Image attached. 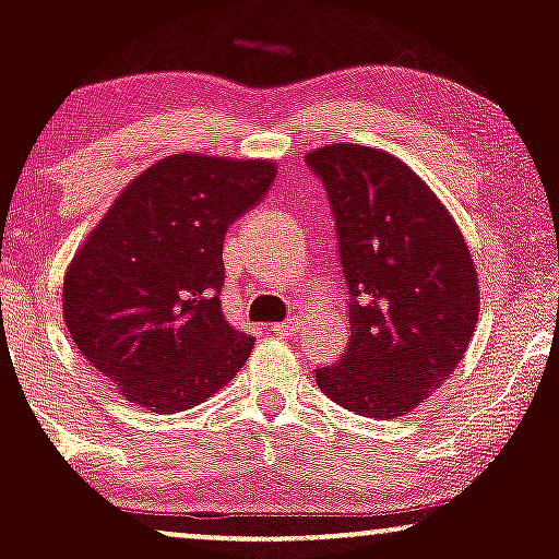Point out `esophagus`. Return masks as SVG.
I'll use <instances>...</instances> for the list:
<instances>
[{"instance_id":"34e87169","label":"esophagus","mask_w":559,"mask_h":559,"mask_svg":"<svg viewBox=\"0 0 559 559\" xmlns=\"http://www.w3.org/2000/svg\"><path fill=\"white\" fill-rule=\"evenodd\" d=\"M299 329H301L299 318H288L286 323H275V325H271V331L278 333V336H297Z\"/></svg>"}]
</instances>
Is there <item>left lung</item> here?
Segmentation results:
<instances>
[{"label":"left lung","mask_w":559,"mask_h":559,"mask_svg":"<svg viewBox=\"0 0 559 559\" xmlns=\"http://www.w3.org/2000/svg\"><path fill=\"white\" fill-rule=\"evenodd\" d=\"M305 159L329 191L352 297L349 349L316 381L349 413L402 418L465 357L476 262L444 202L400 157L342 141Z\"/></svg>","instance_id":"obj_1"}]
</instances>
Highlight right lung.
Returning a JSON list of instances; mask_svg holds the SVG:
<instances>
[{"instance_id": "1", "label": "right lung", "mask_w": 559, "mask_h": 559, "mask_svg": "<svg viewBox=\"0 0 559 559\" xmlns=\"http://www.w3.org/2000/svg\"><path fill=\"white\" fill-rule=\"evenodd\" d=\"M273 178V159L170 155L88 230L62 281V316L86 362L128 402L181 413L252 355L254 338L221 310L223 239Z\"/></svg>"}]
</instances>
